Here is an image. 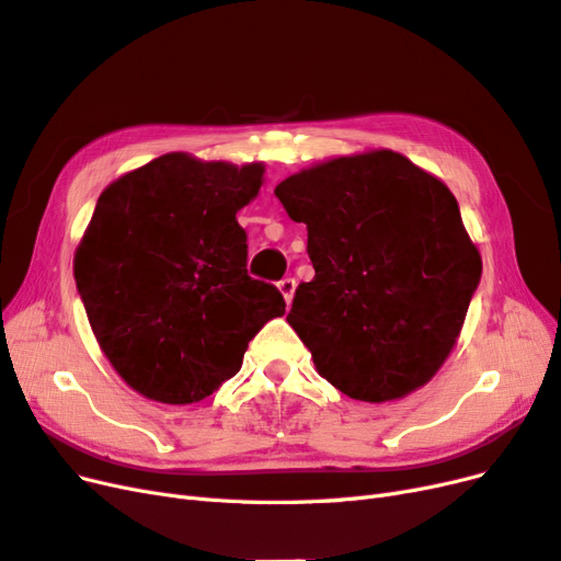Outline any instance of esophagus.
Instances as JSON below:
<instances>
[{"label":"esophagus","mask_w":561,"mask_h":561,"mask_svg":"<svg viewBox=\"0 0 561 561\" xmlns=\"http://www.w3.org/2000/svg\"><path fill=\"white\" fill-rule=\"evenodd\" d=\"M277 286H279V291H282V296H284L286 305H291L294 294H296V279H294V277H284Z\"/></svg>","instance_id":"esophagus-1"}]
</instances>
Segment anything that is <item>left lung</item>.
Here are the masks:
<instances>
[{
	"instance_id": "8db88e82",
	"label": "left lung",
	"mask_w": 561,
	"mask_h": 561,
	"mask_svg": "<svg viewBox=\"0 0 561 561\" xmlns=\"http://www.w3.org/2000/svg\"><path fill=\"white\" fill-rule=\"evenodd\" d=\"M275 195L307 226L314 279L291 323L321 377L366 403L403 399L438 373L482 275L457 197L393 151L321 162Z\"/></svg>"
}]
</instances>
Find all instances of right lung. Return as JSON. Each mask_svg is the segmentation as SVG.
<instances>
[{
	"label": "right lung",
	"instance_id": "obj_1",
	"mask_svg": "<svg viewBox=\"0 0 561 561\" xmlns=\"http://www.w3.org/2000/svg\"><path fill=\"white\" fill-rule=\"evenodd\" d=\"M263 165L160 156L106 186L75 256V279L104 356L147 399H207L242 366L277 286L247 275L238 214Z\"/></svg>",
	"mask_w": 561,
	"mask_h": 561
}]
</instances>
